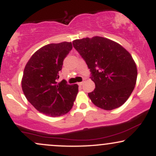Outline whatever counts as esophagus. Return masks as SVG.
Here are the masks:
<instances>
[{"label":"esophagus","mask_w":156,"mask_h":156,"mask_svg":"<svg viewBox=\"0 0 156 156\" xmlns=\"http://www.w3.org/2000/svg\"><path fill=\"white\" fill-rule=\"evenodd\" d=\"M84 83H85V80H83L82 82H80V83H78V85H79V86H83V84Z\"/></svg>","instance_id":"esophagus-1"}]
</instances>
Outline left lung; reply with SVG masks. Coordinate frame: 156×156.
<instances>
[{
    "label": "left lung",
    "instance_id": "1",
    "mask_svg": "<svg viewBox=\"0 0 156 156\" xmlns=\"http://www.w3.org/2000/svg\"><path fill=\"white\" fill-rule=\"evenodd\" d=\"M73 44L87 63L95 83L94 91L88 93L92 103L108 111L124 104L137 78L136 65L129 52L101 37L76 39Z\"/></svg>",
    "mask_w": 156,
    "mask_h": 156
}]
</instances>
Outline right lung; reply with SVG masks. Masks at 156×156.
Instances as JSON below:
<instances>
[{
	"mask_svg": "<svg viewBox=\"0 0 156 156\" xmlns=\"http://www.w3.org/2000/svg\"><path fill=\"white\" fill-rule=\"evenodd\" d=\"M71 42L44 45L27 62L22 89L28 102L39 112L52 117L64 115L73 108L78 92V84L65 80L58 83L63 61L72 50Z\"/></svg>",
	"mask_w": 156,
	"mask_h": 156,
	"instance_id": "1",
	"label": "right lung"
}]
</instances>
